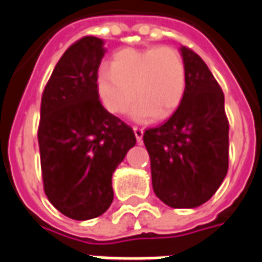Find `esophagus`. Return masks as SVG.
<instances>
[{"instance_id": "esophagus-1", "label": "esophagus", "mask_w": 262, "mask_h": 262, "mask_svg": "<svg viewBox=\"0 0 262 262\" xmlns=\"http://www.w3.org/2000/svg\"><path fill=\"white\" fill-rule=\"evenodd\" d=\"M133 130H135V136H136L137 143H142L143 127H139V126H133Z\"/></svg>"}]
</instances>
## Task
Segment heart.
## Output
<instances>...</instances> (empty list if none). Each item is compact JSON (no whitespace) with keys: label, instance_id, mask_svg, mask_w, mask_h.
I'll return each mask as SVG.
<instances>
[{"label":"heart","instance_id":"b5f03b06","mask_svg":"<svg viewBox=\"0 0 262 262\" xmlns=\"http://www.w3.org/2000/svg\"><path fill=\"white\" fill-rule=\"evenodd\" d=\"M98 95L108 112L126 114L139 122L167 119L180 106L187 90V67L178 50L168 46L123 49L111 66L99 67Z\"/></svg>","mask_w":262,"mask_h":262}]
</instances>
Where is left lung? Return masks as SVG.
Here are the masks:
<instances>
[{
  "label": "left lung",
  "instance_id": "1",
  "mask_svg": "<svg viewBox=\"0 0 262 262\" xmlns=\"http://www.w3.org/2000/svg\"><path fill=\"white\" fill-rule=\"evenodd\" d=\"M187 90L163 125L143 133L154 193L171 208H196L217 191L229 168L225 95L199 56L181 49Z\"/></svg>",
  "mask_w": 262,
  "mask_h": 262
}]
</instances>
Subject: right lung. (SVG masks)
Returning a JSON list of instances; mask_svg holds the SVG:
<instances>
[{
    "instance_id": "right-lung-1",
    "label": "right lung",
    "mask_w": 262,
    "mask_h": 262,
    "mask_svg": "<svg viewBox=\"0 0 262 262\" xmlns=\"http://www.w3.org/2000/svg\"><path fill=\"white\" fill-rule=\"evenodd\" d=\"M102 45L95 36L73 43L42 94L37 140L43 189L54 208L74 220L108 210L114 201L112 174L136 144L130 126L99 101Z\"/></svg>"
}]
</instances>
